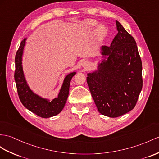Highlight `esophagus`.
Wrapping results in <instances>:
<instances>
[{
  "label": "esophagus",
  "instance_id": "1",
  "mask_svg": "<svg viewBox=\"0 0 159 159\" xmlns=\"http://www.w3.org/2000/svg\"><path fill=\"white\" fill-rule=\"evenodd\" d=\"M86 65H87V64H86Z\"/></svg>",
  "mask_w": 159,
  "mask_h": 159
}]
</instances>
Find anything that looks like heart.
I'll return each instance as SVG.
<instances>
[{"label": "heart", "mask_w": 159, "mask_h": 159, "mask_svg": "<svg viewBox=\"0 0 159 159\" xmlns=\"http://www.w3.org/2000/svg\"><path fill=\"white\" fill-rule=\"evenodd\" d=\"M84 24L86 27H88V28H92L97 25V21L96 20H94V19H88V20L85 21ZM97 34L100 36H103L104 35L106 34L105 28H104L103 25L98 26L97 28Z\"/></svg>", "instance_id": "1"}]
</instances>
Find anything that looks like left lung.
Returning <instances> with one entry per match:
<instances>
[{
  "mask_svg": "<svg viewBox=\"0 0 159 159\" xmlns=\"http://www.w3.org/2000/svg\"><path fill=\"white\" fill-rule=\"evenodd\" d=\"M118 31L111 46H102L108 56L98 70L88 73L87 83L100 113L121 116L135 107L142 88V64L134 38L116 21Z\"/></svg>",
  "mask_w": 159,
  "mask_h": 159,
  "instance_id": "8db88e82",
  "label": "left lung"
}]
</instances>
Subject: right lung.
I'll use <instances>...</instances> for the list:
<instances>
[{
	"instance_id": "1",
	"label": "right lung",
	"mask_w": 159,
	"mask_h": 159,
	"mask_svg": "<svg viewBox=\"0 0 159 159\" xmlns=\"http://www.w3.org/2000/svg\"><path fill=\"white\" fill-rule=\"evenodd\" d=\"M25 40L26 38H25L21 41L15 58V71L14 78L16 83L19 98L26 109L39 117L42 118L53 117L63 110L69 95L71 80L75 74V72L69 73L65 77L59 96L51 102L35 94L27 85L22 69L21 57Z\"/></svg>"
}]
</instances>
